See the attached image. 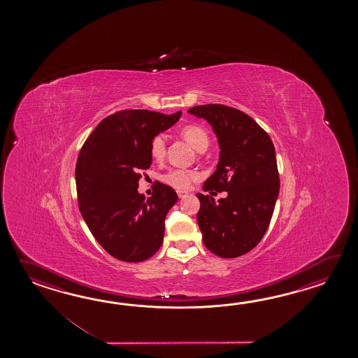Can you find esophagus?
<instances>
[{"instance_id": "1", "label": "esophagus", "mask_w": 358, "mask_h": 358, "mask_svg": "<svg viewBox=\"0 0 358 358\" xmlns=\"http://www.w3.org/2000/svg\"><path fill=\"white\" fill-rule=\"evenodd\" d=\"M188 194V192H185V190H178V197L182 198L185 197Z\"/></svg>"}]
</instances>
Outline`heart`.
Returning a JSON list of instances; mask_svg holds the SVG:
<instances>
[{"mask_svg":"<svg viewBox=\"0 0 358 358\" xmlns=\"http://www.w3.org/2000/svg\"><path fill=\"white\" fill-rule=\"evenodd\" d=\"M180 134L198 152H205L206 148L208 147V142H210L208 134L199 125H194V124L185 125L180 129ZM150 152H151L153 160H164V157L166 155V139L162 134H157L156 137L152 138L151 145H150ZM197 178V173H194L192 170L170 169L168 173H165L164 176H161V180L176 189H188L192 182H194Z\"/></svg>","mask_w":358,"mask_h":358,"instance_id":"heart-1","label":"heart"}]
</instances>
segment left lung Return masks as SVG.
Returning a JSON list of instances; mask_svg holds the SVG:
<instances>
[{
	"mask_svg": "<svg viewBox=\"0 0 358 358\" xmlns=\"http://www.w3.org/2000/svg\"><path fill=\"white\" fill-rule=\"evenodd\" d=\"M217 137L220 156L203 190H225L217 203L198 193V227L206 247L222 259L253 250L265 236L280 189L273 141L251 116L224 105L192 107Z\"/></svg>",
	"mask_w": 358,
	"mask_h": 358,
	"instance_id": "left-lung-1",
	"label": "left lung"
}]
</instances>
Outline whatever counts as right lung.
Masks as SVG:
<instances>
[{"label":"right lung","instance_id":"1","mask_svg":"<svg viewBox=\"0 0 358 358\" xmlns=\"http://www.w3.org/2000/svg\"><path fill=\"white\" fill-rule=\"evenodd\" d=\"M182 116L125 110L103 119L84 142L76 168L80 213L103 250L115 259L141 262L164 241L165 217L178 194L157 182L152 196L138 192L141 171L151 166L153 137Z\"/></svg>","mask_w":358,"mask_h":358}]
</instances>
